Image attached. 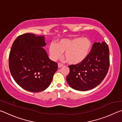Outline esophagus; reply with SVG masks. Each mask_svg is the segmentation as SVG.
Masks as SVG:
<instances>
[{"label": "esophagus", "instance_id": "1", "mask_svg": "<svg viewBox=\"0 0 122 122\" xmlns=\"http://www.w3.org/2000/svg\"><path fill=\"white\" fill-rule=\"evenodd\" d=\"M58 67L59 68H61V67H63V65H62V64H61V63H58Z\"/></svg>", "mask_w": 122, "mask_h": 122}]
</instances>
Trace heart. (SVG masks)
I'll return each mask as SVG.
<instances>
[{
  "label": "heart",
  "instance_id": "obj_1",
  "mask_svg": "<svg viewBox=\"0 0 122 122\" xmlns=\"http://www.w3.org/2000/svg\"><path fill=\"white\" fill-rule=\"evenodd\" d=\"M92 48V42L88 38L62 39L57 41L56 45L51 44L49 53L53 60H57L65 53L64 58L68 63L78 65L89 56Z\"/></svg>",
  "mask_w": 122,
  "mask_h": 122
}]
</instances>
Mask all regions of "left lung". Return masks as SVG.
Masks as SVG:
<instances>
[{
  "instance_id": "obj_1",
  "label": "left lung",
  "mask_w": 122,
  "mask_h": 122,
  "mask_svg": "<svg viewBox=\"0 0 122 122\" xmlns=\"http://www.w3.org/2000/svg\"><path fill=\"white\" fill-rule=\"evenodd\" d=\"M109 49L105 42H95L92 52L83 62L69 66V73L66 77L71 87L78 91L95 88L106 77L108 71Z\"/></svg>"
}]
</instances>
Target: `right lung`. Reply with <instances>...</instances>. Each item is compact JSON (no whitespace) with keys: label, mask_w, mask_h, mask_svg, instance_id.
Wrapping results in <instances>:
<instances>
[{"label":"right lung","mask_w":122,"mask_h":122,"mask_svg":"<svg viewBox=\"0 0 122 122\" xmlns=\"http://www.w3.org/2000/svg\"><path fill=\"white\" fill-rule=\"evenodd\" d=\"M45 37L32 33L21 35L12 44L9 68L14 81L26 90L40 92L48 87L57 63L48 57L43 47Z\"/></svg>","instance_id":"obj_1"}]
</instances>
